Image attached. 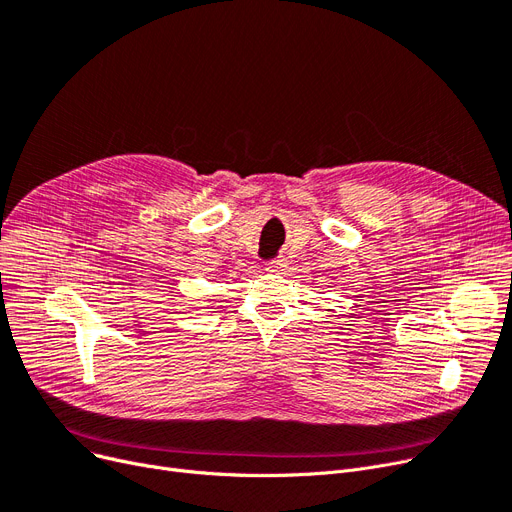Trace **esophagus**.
I'll use <instances>...</instances> for the list:
<instances>
[{
  "label": "esophagus",
  "mask_w": 512,
  "mask_h": 512,
  "mask_svg": "<svg viewBox=\"0 0 512 512\" xmlns=\"http://www.w3.org/2000/svg\"><path fill=\"white\" fill-rule=\"evenodd\" d=\"M284 267H286V263H284V259H272V261H267L265 263V270L267 272H282L284 270Z\"/></svg>",
  "instance_id": "esophagus-1"
}]
</instances>
